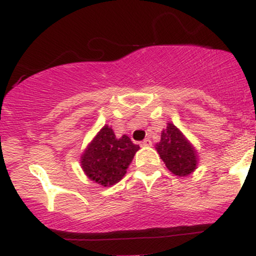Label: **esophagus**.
Wrapping results in <instances>:
<instances>
[{"instance_id": "34e87169", "label": "esophagus", "mask_w": 256, "mask_h": 256, "mask_svg": "<svg viewBox=\"0 0 256 256\" xmlns=\"http://www.w3.org/2000/svg\"><path fill=\"white\" fill-rule=\"evenodd\" d=\"M142 146H152V140L149 138H146V140H142Z\"/></svg>"}]
</instances>
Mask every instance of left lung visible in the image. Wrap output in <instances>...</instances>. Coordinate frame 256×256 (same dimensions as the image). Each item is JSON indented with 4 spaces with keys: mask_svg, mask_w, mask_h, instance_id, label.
Segmentation results:
<instances>
[{
    "mask_svg": "<svg viewBox=\"0 0 256 256\" xmlns=\"http://www.w3.org/2000/svg\"><path fill=\"white\" fill-rule=\"evenodd\" d=\"M156 150L167 168L176 176H188L196 168V152L173 124L161 132Z\"/></svg>",
    "mask_w": 256,
    "mask_h": 256,
    "instance_id": "obj_1",
    "label": "left lung"
}]
</instances>
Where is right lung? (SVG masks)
Instances as JSON below:
<instances>
[{
  "label": "right lung",
  "instance_id": "1",
  "mask_svg": "<svg viewBox=\"0 0 256 256\" xmlns=\"http://www.w3.org/2000/svg\"><path fill=\"white\" fill-rule=\"evenodd\" d=\"M140 146L126 134L116 138L114 131L104 126L82 156V167L91 180L110 186L124 177Z\"/></svg>",
  "mask_w": 256,
  "mask_h": 256
}]
</instances>
